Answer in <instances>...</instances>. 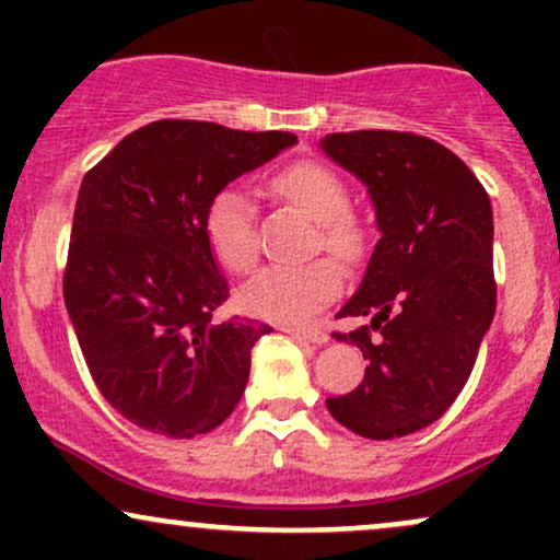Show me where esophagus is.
<instances>
[{"mask_svg":"<svg viewBox=\"0 0 560 560\" xmlns=\"http://www.w3.org/2000/svg\"><path fill=\"white\" fill-rule=\"evenodd\" d=\"M281 331L292 334L294 339H305V342H313V345L329 342V334L324 329H313V326H281Z\"/></svg>","mask_w":560,"mask_h":560,"instance_id":"obj_1","label":"esophagus"}]
</instances>
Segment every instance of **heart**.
<instances>
[{"label":"heart","instance_id":"obj_1","mask_svg":"<svg viewBox=\"0 0 560 560\" xmlns=\"http://www.w3.org/2000/svg\"><path fill=\"white\" fill-rule=\"evenodd\" d=\"M271 189L284 202L316 223L313 247L352 262L363 255V229L347 215L350 195L342 178L320 163H292L271 178ZM210 253L231 273H244L258 258L255 218L249 197L226 186L208 202L202 218ZM342 289V276L331 260L318 258L302 266H268L240 289L236 302L244 313L268 320L311 318Z\"/></svg>","mask_w":560,"mask_h":560}]
</instances>
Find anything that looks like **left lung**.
Wrapping results in <instances>:
<instances>
[{
    "label": "left lung",
    "instance_id": "1",
    "mask_svg": "<svg viewBox=\"0 0 560 560\" xmlns=\"http://www.w3.org/2000/svg\"><path fill=\"white\" fill-rule=\"evenodd\" d=\"M320 150L365 184L382 234L337 313L371 326L334 334L361 347L365 376L326 408L365 440H395L440 419L477 363L498 298L492 205L464 160L427 137L329 133Z\"/></svg>",
    "mask_w": 560,
    "mask_h": 560
}]
</instances>
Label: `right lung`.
Returning <instances> with one entry per match:
<instances>
[{
    "label": "right lung",
    "instance_id": "1",
    "mask_svg": "<svg viewBox=\"0 0 560 560\" xmlns=\"http://www.w3.org/2000/svg\"><path fill=\"white\" fill-rule=\"evenodd\" d=\"M292 144L287 131L155 120L83 176L62 294L96 389L147 432L208 434L240 402L271 326L213 320L229 284L202 218L218 191Z\"/></svg>",
    "mask_w": 560,
    "mask_h": 560
}]
</instances>
